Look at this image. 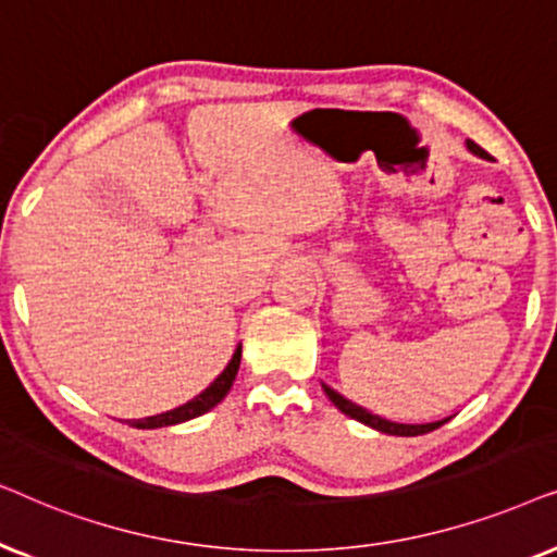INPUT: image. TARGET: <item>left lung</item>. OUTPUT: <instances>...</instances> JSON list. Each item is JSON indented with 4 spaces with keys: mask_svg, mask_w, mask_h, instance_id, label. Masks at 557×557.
Returning <instances> with one entry per match:
<instances>
[{
    "mask_svg": "<svg viewBox=\"0 0 557 557\" xmlns=\"http://www.w3.org/2000/svg\"><path fill=\"white\" fill-rule=\"evenodd\" d=\"M466 147H469V152L479 154V158H488V154L481 150V147L476 143H471V139H466ZM323 392L329 395V399L333 405L338 407L341 412L348 414V418L364 422V425L380 430V433H387V435H422V433H430V430L441 428L443 422H448L450 418H443L438 422H422V425H405V422H392V420H384L380 418V414H372L369 410H364V407H359L356 403H351V399H346L344 395H338L336 389L329 387V384H323Z\"/></svg>",
    "mask_w": 557,
    "mask_h": 557,
    "instance_id": "left-lung-1",
    "label": "left lung"
}]
</instances>
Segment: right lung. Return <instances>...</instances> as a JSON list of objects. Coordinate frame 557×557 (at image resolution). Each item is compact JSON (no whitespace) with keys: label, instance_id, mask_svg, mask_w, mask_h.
Wrapping results in <instances>:
<instances>
[{"label":"right lung","instance_id":"add662e5","mask_svg":"<svg viewBox=\"0 0 557 557\" xmlns=\"http://www.w3.org/2000/svg\"><path fill=\"white\" fill-rule=\"evenodd\" d=\"M239 364H242V344L236 346L232 361H228L224 372H221L216 380H213L209 387L201 392V395L193 397L190 403L175 407V410H170V412L152 414V418H143V420H132L129 425L132 428H143V430L168 428V425H177V422L193 420V418H198V414L213 410V407H216L221 399L228 395V389H232V384L236 380V372H239Z\"/></svg>","mask_w":557,"mask_h":557}]
</instances>
